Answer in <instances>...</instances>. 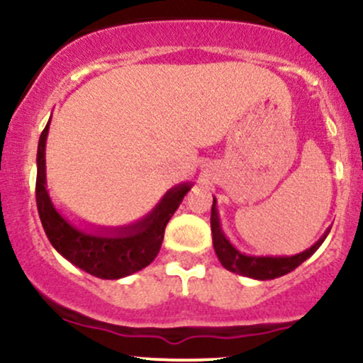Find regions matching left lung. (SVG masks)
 I'll list each match as a JSON object with an SVG mask.
<instances>
[{"instance_id": "obj_1", "label": "left lung", "mask_w": 363, "mask_h": 363, "mask_svg": "<svg viewBox=\"0 0 363 363\" xmlns=\"http://www.w3.org/2000/svg\"><path fill=\"white\" fill-rule=\"evenodd\" d=\"M331 227L320 235V239L314 245H311L306 251L295 254V256H247L237 251L230 240L223 234L222 227H220V216L216 210V199L213 196V206H211V234H213V247L216 257L222 262V266L228 272L242 274V277L254 278V280H273V278H280L283 274L294 272L297 266H301L303 261L309 257L320 247L324 242Z\"/></svg>"}]
</instances>
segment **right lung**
Listing matches in <instances>:
<instances>
[{"label":"right lung","mask_w":363,"mask_h":363,"mask_svg":"<svg viewBox=\"0 0 363 363\" xmlns=\"http://www.w3.org/2000/svg\"><path fill=\"white\" fill-rule=\"evenodd\" d=\"M49 123L40 133L37 147L35 181L37 210L49 242L77 268L104 280H119L147 268L160 251L169 220L193 184L184 182L169 189L145 218L131 225L90 230L77 227L56 210L45 187V140Z\"/></svg>","instance_id":"1"}]
</instances>
